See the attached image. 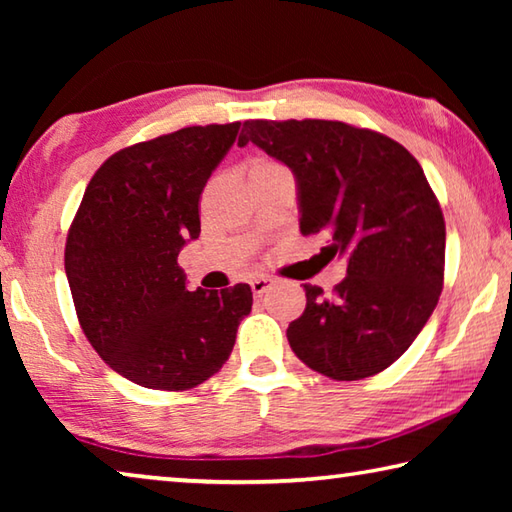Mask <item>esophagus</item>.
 <instances>
[{
  "mask_svg": "<svg viewBox=\"0 0 512 512\" xmlns=\"http://www.w3.org/2000/svg\"><path fill=\"white\" fill-rule=\"evenodd\" d=\"M271 287H273L271 277H255V280L250 282V289H253L255 296H264V293Z\"/></svg>",
  "mask_w": 512,
  "mask_h": 512,
  "instance_id": "obj_1",
  "label": "esophagus"
}]
</instances>
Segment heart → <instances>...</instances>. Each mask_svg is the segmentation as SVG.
<instances>
[{"mask_svg": "<svg viewBox=\"0 0 512 512\" xmlns=\"http://www.w3.org/2000/svg\"><path fill=\"white\" fill-rule=\"evenodd\" d=\"M271 169H284L282 164H277L268 158H257L250 164V173H259V171H271Z\"/></svg>", "mask_w": 512, "mask_h": 512, "instance_id": "heart-1", "label": "heart"}]
</instances>
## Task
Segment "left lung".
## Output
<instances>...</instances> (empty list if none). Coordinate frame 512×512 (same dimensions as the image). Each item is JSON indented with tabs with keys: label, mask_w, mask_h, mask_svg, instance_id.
Returning <instances> with one entry per match:
<instances>
[{
	"label": "left lung",
	"mask_w": 512,
	"mask_h": 512,
	"mask_svg": "<svg viewBox=\"0 0 512 512\" xmlns=\"http://www.w3.org/2000/svg\"><path fill=\"white\" fill-rule=\"evenodd\" d=\"M248 142L291 169L302 235L325 232L327 257L348 259L332 296L305 284L291 350L339 381L386 370L443 291L445 219L418 160L391 137L327 119H250L239 146Z\"/></svg>",
	"instance_id": "left-lung-1"
}]
</instances>
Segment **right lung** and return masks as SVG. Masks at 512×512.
I'll return each mask as SVG.
<instances>
[{"instance_id": "obj_1", "label": "right lung", "mask_w": 512, "mask_h": 512, "mask_svg": "<svg viewBox=\"0 0 512 512\" xmlns=\"http://www.w3.org/2000/svg\"><path fill=\"white\" fill-rule=\"evenodd\" d=\"M239 126H189L128 146L85 189L67 235V282L90 345L133 384H203L228 361L253 307L248 284L189 291L178 266L201 235L198 198Z\"/></svg>"}]
</instances>
